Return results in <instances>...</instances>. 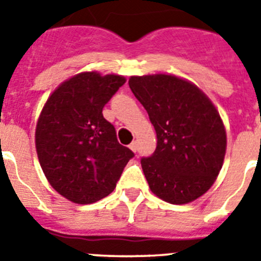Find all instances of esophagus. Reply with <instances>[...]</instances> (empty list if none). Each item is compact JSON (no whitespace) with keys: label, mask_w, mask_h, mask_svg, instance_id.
<instances>
[{"label":"esophagus","mask_w":261,"mask_h":261,"mask_svg":"<svg viewBox=\"0 0 261 261\" xmlns=\"http://www.w3.org/2000/svg\"><path fill=\"white\" fill-rule=\"evenodd\" d=\"M137 142H136V141H132V142H130V145H129V149H130V150H132V151H135V153H136V151H137Z\"/></svg>","instance_id":"34e87169"}]
</instances>
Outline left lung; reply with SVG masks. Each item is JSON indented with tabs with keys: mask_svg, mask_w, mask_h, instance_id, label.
I'll list each match as a JSON object with an SVG mask.
<instances>
[{
	"mask_svg": "<svg viewBox=\"0 0 261 261\" xmlns=\"http://www.w3.org/2000/svg\"><path fill=\"white\" fill-rule=\"evenodd\" d=\"M156 133L155 151L141 159L151 192L170 204H188L213 186L226 153V130L211 99L171 74L129 78Z\"/></svg>",
	"mask_w": 261,
	"mask_h": 261,
	"instance_id": "obj_1",
	"label": "left lung"
}]
</instances>
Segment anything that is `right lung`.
I'll return each instance as SVG.
<instances>
[{
    "instance_id": "1",
    "label": "right lung",
    "mask_w": 261,
    "mask_h": 261,
    "mask_svg": "<svg viewBox=\"0 0 261 261\" xmlns=\"http://www.w3.org/2000/svg\"><path fill=\"white\" fill-rule=\"evenodd\" d=\"M124 84L123 75L85 71L62 82L43 107L36 153L50 186L69 201L93 204L110 195L135 156L102 114Z\"/></svg>"
}]
</instances>
